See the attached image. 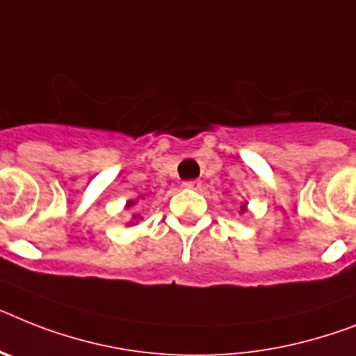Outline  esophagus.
Wrapping results in <instances>:
<instances>
[{"label":"esophagus","instance_id":"esophagus-1","mask_svg":"<svg viewBox=\"0 0 356 356\" xmlns=\"http://www.w3.org/2000/svg\"><path fill=\"white\" fill-rule=\"evenodd\" d=\"M200 181L198 180H187V181H184V187L185 189H200Z\"/></svg>","mask_w":356,"mask_h":356}]
</instances>
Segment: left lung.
I'll return each instance as SVG.
<instances>
[{"instance_id": "obj_1", "label": "left lung", "mask_w": 356, "mask_h": 356, "mask_svg": "<svg viewBox=\"0 0 356 356\" xmlns=\"http://www.w3.org/2000/svg\"><path fill=\"white\" fill-rule=\"evenodd\" d=\"M240 211H242V213H243V211H245V204H243V205H242V209H240Z\"/></svg>"}]
</instances>
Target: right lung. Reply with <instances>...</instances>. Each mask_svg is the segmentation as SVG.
Segmentation results:
<instances>
[{
	"mask_svg": "<svg viewBox=\"0 0 356 356\" xmlns=\"http://www.w3.org/2000/svg\"><path fill=\"white\" fill-rule=\"evenodd\" d=\"M134 204H136V202H134V200H131V202H127V205H125V207H127V209H129V207H132V205H134ZM134 218H138L136 214H134Z\"/></svg>",
	"mask_w": 356,
	"mask_h": 356,
	"instance_id": "1",
	"label": "right lung"
}]
</instances>
